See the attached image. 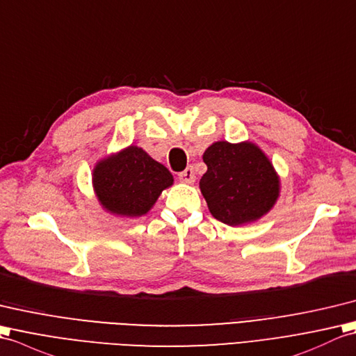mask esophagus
Wrapping results in <instances>:
<instances>
[{
  "instance_id": "obj_1",
  "label": "esophagus",
  "mask_w": 356,
  "mask_h": 356,
  "mask_svg": "<svg viewBox=\"0 0 356 356\" xmlns=\"http://www.w3.org/2000/svg\"><path fill=\"white\" fill-rule=\"evenodd\" d=\"M178 178L183 181V183H187V184H192V183H195V170H193V168H187V169H184L183 172H179L178 173Z\"/></svg>"
}]
</instances>
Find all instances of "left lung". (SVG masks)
<instances>
[{"mask_svg":"<svg viewBox=\"0 0 356 356\" xmlns=\"http://www.w3.org/2000/svg\"><path fill=\"white\" fill-rule=\"evenodd\" d=\"M207 172L200 181L209 210L220 222H254L273 209L279 198V177L260 149L245 141L213 143L202 155Z\"/></svg>","mask_w":356,"mask_h":356,"instance_id":"obj_1","label":"left lung"}]
</instances>
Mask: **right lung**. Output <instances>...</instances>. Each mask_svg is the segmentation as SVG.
Returning a JSON list of instances; mask_svg holds the SVG:
<instances>
[{
	"mask_svg": "<svg viewBox=\"0 0 356 356\" xmlns=\"http://www.w3.org/2000/svg\"><path fill=\"white\" fill-rule=\"evenodd\" d=\"M172 183V173L137 146L105 158L92 172L100 204L114 215L128 218L146 215Z\"/></svg>",
	"mask_w": 356,
	"mask_h": 356,
	"instance_id": "1",
	"label": "right lung"
}]
</instances>
